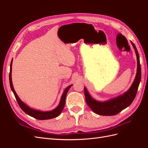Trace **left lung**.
I'll return each mask as SVG.
<instances>
[{
    "mask_svg": "<svg viewBox=\"0 0 148 148\" xmlns=\"http://www.w3.org/2000/svg\"><path fill=\"white\" fill-rule=\"evenodd\" d=\"M132 44L134 49H135L136 54L138 66L135 81H134L132 86L128 89V91L125 92L123 95H121L119 97H117L108 101L101 102L96 101L92 99L91 96L89 95L86 88H84L85 99H86L87 104L96 114L100 115H115L120 112L124 109L127 108L128 106L132 104L134 99L135 98L139 84H140L141 81V71L140 57H139L138 51L134 43L132 42Z\"/></svg>",
    "mask_w": 148,
    "mask_h": 148,
    "instance_id": "8db88e82",
    "label": "left lung"
}]
</instances>
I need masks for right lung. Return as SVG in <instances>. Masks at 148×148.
<instances>
[{
    "label": "right lung",
    "mask_w": 148,
    "mask_h": 148,
    "mask_svg": "<svg viewBox=\"0 0 148 148\" xmlns=\"http://www.w3.org/2000/svg\"><path fill=\"white\" fill-rule=\"evenodd\" d=\"M12 60L10 64V73H9V80H10V88L12 90L13 94H14L15 97L16 98V100L19 106L20 107V108L23 110L25 112L29 115L31 117H33L35 119H38V120H48V119H51L53 118L57 117V116H59L60 113L62 112V110H63L65 104V99H66V94L68 91L69 90V89L70 87L72 86V84L70 85L69 87H67L65 90L64 91L63 95L62 96L59 105L58 106L57 108L55 109H53L51 111H48V112H41V111H38V110H36L34 109H31L30 107H29L28 106H26L25 103L22 102L20 98L18 96L16 95V92L14 90V88H13V84H12Z\"/></svg>",
    "instance_id": "add662e5"
}]
</instances>
